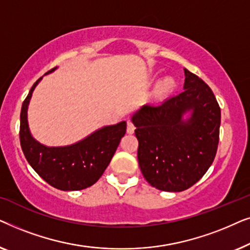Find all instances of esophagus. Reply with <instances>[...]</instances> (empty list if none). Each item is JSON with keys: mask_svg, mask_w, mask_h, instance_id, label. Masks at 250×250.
<instances>
[{"mask_svg": "<svg viewBox=\"0 0 250 250\" xmlns=\"http://www.w3.org/2000/svg\"><path fill=\"white\" fill-rule=\"evenodd\" d=\"M134 129H135L134 124H133L132 122H127V133L128 134H133V133H134Z\"/></svg>", "mask_w": 250, "mask_h": 250, "instance_id": "34e87169", "label": "esophagus"}]
</instances>
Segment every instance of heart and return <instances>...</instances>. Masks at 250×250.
<instances>
[{"label":"heart","instance_id":"1","mask_svg":"<svg viewBox=\"0 0 250 250\" xmlns=\"http://www.w3.org/2000/svg\"><path fill=\"white\" fill-rule=\"evenodd\" d=\"M175 85H176V82L172 76L164 77L156 85L155 95L157 98L166 97L167 94H169L170 92L175 88Z\"/></svg>","mask_w":250,"mask_h":250}]
</instances>
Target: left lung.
Masks as SVG:
<instances>
[{"mask_svg": "<svg viewBox=\"0 0 250 250\" xmlns=\"http://www.w3.org/2000/svg\"><path fill=\"white\" fill-rule=\"evenodd\" d=\"M184 91L162 104H145L132 122L140 169L150 186L168 192L192 187L214 162L221 109L210 87L184 68Z\"/></svg>", "mask_w": 250, "mask_h": 250, "instance_id": "1", "label": "left lung"}]
</instances>
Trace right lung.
Segmentation results:
<instances>
[{"label":"right lung","mask_w":250,"mask_h":250,"mask_svg":"<svg viewBox=\"0 0 250 250\" xmlns=\"http://www.w3.org/2000/svg\"><path fill=\"white\" fill-rule=\"evenodd\" d=\"M57 69L53 68L46 74ZM45 74V75H46ZM43 77L30 88L20 112V145L27 162L42 179L62 191L83 190L100 179L126 133V122L104 126L74 145L46 146L33 138L27 110L32 94Z\"/></svg>","instance_id":"obj_1"}]
</instances>
